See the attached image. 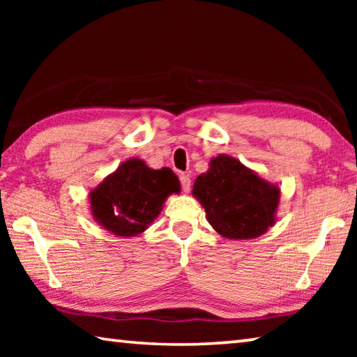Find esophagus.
<instances>
[{
	"instance_id": "esophagus-1",
	"label": "esophagus",
	"mask_w": 357,
	"mask_h": 357,
	"mask_svg": "<svg viewBox=\"0 0 357 357\" xmlns=\"http://www.w3.org/2000/svg\"><path fill=\"white\" fill-rule=\"evenodd\" d=\"M179 181H181V187H183V190L187 193L190 190V178L187 176V174H181L179 176Z\"/></svg>"
}]
</instances>
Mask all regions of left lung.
Returning <instances> with one entry per match:
<instances>
[{
	"label": "left lung",
	"mask_w": 357,
	"mask_h": 357,
	"mask_svg": "<svg viewBox=\"0 0 357 357\" xmlns=\"http://www.w3.org/2000/svg\"><path fill=\"white\" fill-rule=\"evenodd\" d=\"M192 195L206 211V219L227 239H253L277 220L280 187L259 178L231 155L213 157L206 173L193 183Z\"/></svg>",
	"instance_id": "left-lung-1"
}]
</instances>
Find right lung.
<instances>
[{
    "mask_svg": "<svg viewBox=\"0 0 357 357\" xmlns=\"http://www.w3.org/2000/svg\"><path fill=\"white\" fill-rule=\"evenodd\" d=\"M181 184L170 168L153 170L142 159H129L89 192L93 219L114 236L132 238L143 233L160 214Z\"/></svg>",
    "mask_w": 357,
    "mask_h": 357,
    "instance_id": "right-lung-1",
    "label": "right lung"
}]
</instances>
